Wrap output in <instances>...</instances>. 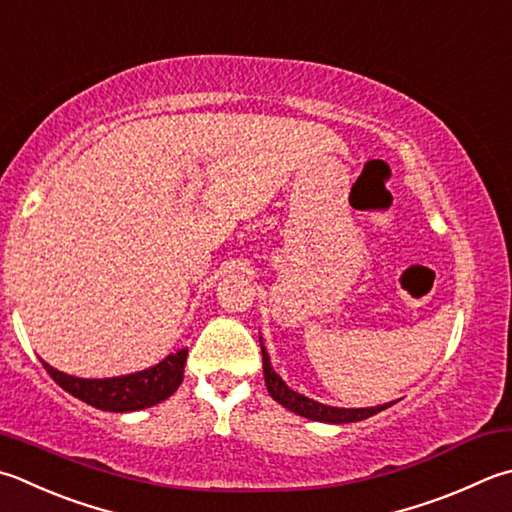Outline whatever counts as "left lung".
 <instances>
[{
	"label": "left lung",
	"mask_w": 512,
	"mask_h": 512,
	"mask_svg": "<svg viewBox=\"0 0 512 512\" xmlns=\"http://www.w3.org/2000/svg\"><path fill=\"white\" fill-rule=\"evenodd\" d=\"M260 352H263L265 385H267L269 394H272V399L281 403L283 408L301 414V417H305V419L323 421V423H352V421H363V419L372 417V414H376V412L390 408V403H385V406H376V408H332V406H323V403H318L314 399H307V397H303V394H298V392L287 388L281 376H278L272 370V363H269V354L265 350L263 341H260Z\"/></svg>",
	"instance_id": "obj_1"
}]
</instances>
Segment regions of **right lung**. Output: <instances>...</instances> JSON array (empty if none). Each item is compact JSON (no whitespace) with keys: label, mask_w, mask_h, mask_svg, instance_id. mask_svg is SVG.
Segmentation results:
<instances>
[{"label":"right lung","mask_w":512,"mask_h":512,"mask_svg":"<svg viewBox=\"0 0 512 512\" xmlns=\"http://www.w3.org/2000/svg\"><path fill=\"white\" fill-rule=\"evenodd\" d=\"M187 350L169 354L165 361L153 368L129 376H113V379H77L64 372H57L44 363L51 379L73 397L89 406L109 412H133L156 406L169 399L182 383L185 374Z\"/></svg>","instance_id":"obj_1"}]
</instances>
